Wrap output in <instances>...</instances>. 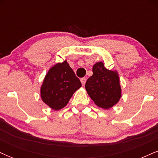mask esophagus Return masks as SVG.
Instances as JSON below:
<instances>
[{"instance_id": "1", "label": "esophagus", "mask_w": 158, "mask_h": 158, "mask_svg": "<svg viewBox=\"0 0 158 158\" xmlns=\"http://www.w3.org/2000/svg\"><path fill=\"white\" fill-rule=\"evenodd\" d=\"M80 80H81V84H82V85H85V82H86L87 79H86V78L83 77V78H81Z\"/></svg>"}]
</instances>
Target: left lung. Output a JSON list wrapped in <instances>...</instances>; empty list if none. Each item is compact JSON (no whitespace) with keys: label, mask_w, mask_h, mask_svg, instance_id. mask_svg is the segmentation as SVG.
<instances>
[{"label":"left lung","mask_w":158,"mask_h":158,"mask_svg":"<svg viewBox=\"0 0 158 158\" xmlns=\"http://www.w3.org/2000/svg\"><path fill=\"white\" fill-rule=\"evenodd\" d=\"M85 89L95 104L105 109L113 107L121 97L118 75L105 68L102 62L94 65L93 75L85 83Z\"/></svg>","instance_id":"left-lung-1"}]
</instances>
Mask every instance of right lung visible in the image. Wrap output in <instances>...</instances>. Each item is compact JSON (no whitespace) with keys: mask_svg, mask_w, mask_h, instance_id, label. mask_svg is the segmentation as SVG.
<instances>
[{"mask_svg":"<svg viewBox=\"0 0 158 158\" xmlns=\"http://www.w3.org/2000/svg\"><path fill=\"white\" fill-rule=\"evenodd\" d=\"M81 86L79 79L67 61L50 68L41 88L44 103L53 110H59L68 104L74 92Z\"/></svg>","mask_w":158,"mask_h":158,"instance_id":"obj_1","label":"right lung"}]
</instances>
